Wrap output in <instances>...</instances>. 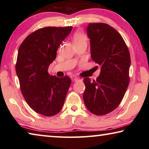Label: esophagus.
<instances>
[{
	"label": "esophagus",
	"instance_id": "1",
	"mask_svg": "<svg viewBox=\"0 0 149 149\" xmlns=\"http://www.w3.org/2000/svg\"><path fill=\"white\" fill-rule=\"evenodd\" d=\"M79 81H81V79H80L79 78H78V77H75V78H74V81H75V82Z\"/></svg>",
	"mask_w": 149,
	"mask_h": 149
}]
</instances>
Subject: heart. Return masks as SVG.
Segmentation results:
<instances>
[{"mask_svg":"<svg viewBox=\"0 0 149 149\" xmlns=\"http://www.w3.org/2000/svg\"><path fill=\"white\" fill-rule=\"evenodd\" d=\"M87 35L83 32L77 31L75 33L73 36V41L74 43H80V42H87Z\"/></svg>","mask_w":149,"mask_h":149,"instance_id":"heart-1","label":"heart"}]
</instances>
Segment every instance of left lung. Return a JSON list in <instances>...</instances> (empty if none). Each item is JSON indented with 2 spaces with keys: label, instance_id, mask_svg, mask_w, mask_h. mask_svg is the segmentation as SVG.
I'll list each match as a JSON object with an SVG mask.
<instances>
[{
  "label": "left lung",
  "instance_id": "8db88e82",
  "mask_svg": "<svg viewBox=\"0 0 149 149\" xmlns=\"http://www.w3.org/2000/svg\"><path fill=\"white\" fill-rule=\"evenodd\" d=\"M93 61L101 65L96 80L84 79L85 104L97 116L115 110L123 99L130 83L131 58L127 45L114 27L104 23H90L87 27Z\"/></svg>",
  "mask_w": 149,
  "mask_h": 149
}]
</instances>
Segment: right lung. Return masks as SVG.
I'll list each match as a JSON object with an SVG mask.
<instances>
[{
    "label": "right lung",
    "mask_w": 149,
    "mask_h": 149,
    "mask_svg": "<svg viewBox=\"0 0 149 149\" xmlns=\"http://www.w3.org/2000/svg\"><path fill=\"white\" fill-rule=\"evenodd\" d=\"M73 27H45L29 34L20 45L16 71L27 104L46 116L57 114L64 105L72 80L50 75L48 69L62 42Z\"/></svg>",
    "instance_id": "right-lung-1"
}]
</instances>
